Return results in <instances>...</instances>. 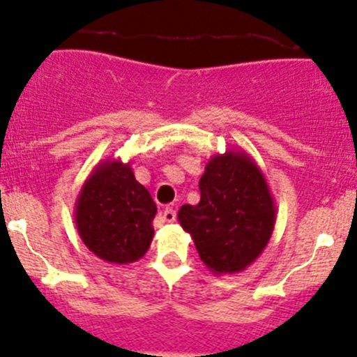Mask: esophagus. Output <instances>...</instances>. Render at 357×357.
Instances as JSON below:
<instances>
[{"label": "esophagus", "instance_id": "obj_1", "mask_svg": "<svg viewBox=\"0 0 357 357\" xmlns=\"http://www.w3.org/2000/svg\"><path fill=\"white\" fill-rule=\"evenodd\" d=\"M162 219L166 220V222H174V220H176V210L171 208V207L164 208L162 210Z\"/></svg>", "mask_w": 357, "mask_h": 357}]
</instances>
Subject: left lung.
<instances>
[{
  "label": "left lung",
  "instance_id": "8db88e82",
  "mask_svg": "<svg viewBox=\"0 0 357 357\" xmlns=\"http://www.w3.org/2000/svg\"><path fill=\"white\" fill-rule=\"evenodd\" d=\"M198 186L200 202L179 208V224L210 272H243L260 257L275 226L264 172L245 150H227L210 157Z\"/></svg>",
  "mask_w": 357,
  "mask_h": 357
}]
</instances>
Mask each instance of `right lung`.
Segmentation results:
<instances>
[{"mask_svg":"<svg viewBox=\"0 0 357 357\" xmlns=\"http://www.w3.org/2000/svg\"><path fill=\"white\" fill-rule=\"evenodd\" d=\"M155 202L135 179L130 162L102 160L75 202V224L84 245L100 260L126 265L147 253Z\"/></svg>","mask_w":357,"mask_h":357,"instance_id":"obj_1","label":"right lung"}]
</instances>
